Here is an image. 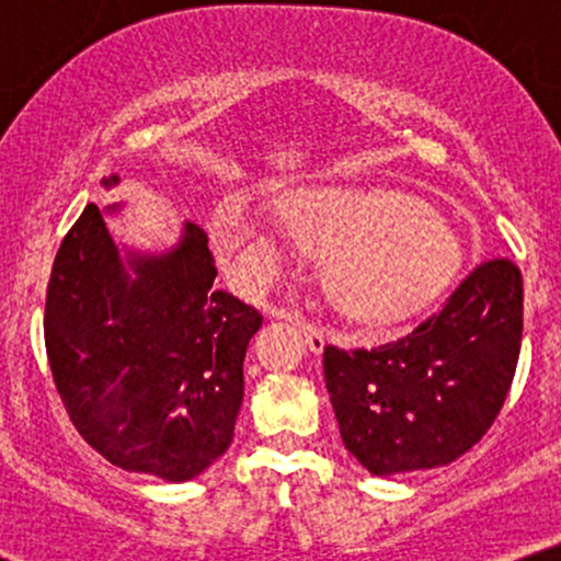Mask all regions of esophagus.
Masks as SVG:
<instances>
[{"instance_id":"esophagus-1","label":"esophagus","mask_w":561,"mask_h":561,"mask_svg":"<svg viewBox=\"0 0 561 561\" xmlns=\"http://www.w3.org/2000/svg\"><path fill=\"white\" fill-rule=\"evenodd\" d=\"M282 317H285L287 321H293L295 327H298V330L302 332V337H306V345L311 347L313 353H321L324 351V345H327V330H321V327H317V324H311V321H306L302 317H298V313H282Z\"/></svg>"}]
</instances>
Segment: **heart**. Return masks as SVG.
<instances>
[{"label": "heart", "mask_w": 561, "mask_h": 561, "mask_svg": "<svg viewBox=\"0 0 561 561\" xmlns=\"http://www.w3.org/2000/svg\"><path fill=\"white\" fill-rule=\"evenodd\" d=\"M214 234L250 282H266L289 234L332 255L327 293L340 313L364 327L403 324L435 300L461 266V242L424 199L382 186H302L285 197V224L244 199H224Z\"/></svg>", "instance_id": "heart-1"}]
</instances>
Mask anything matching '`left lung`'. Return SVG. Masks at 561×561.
<instances>
[{"mask_svg": "<svg viewBox=\"0 0 561 561\" xmlns=\"http://www.w3.org/2000/svg\"><path fill=\"white\" fill-rule=\"evenodd\" d=\"M519 343L523 274L493 259L396 343L327 345V392L345 448L377 478L456 461L499 416Z\"/></svg>", "mask_w": 561, "mask_h": 561, "instance_id": "obj_1", "label": "left lung"}]
</instances>
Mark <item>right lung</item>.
<instances>
[{"instance_id":"obj_1","label":"right lung","mask_w":561,"mask_h":561,"mask_svg":"<svg viewBox=\"0 0 561 561\" xmlns=\"http://www.w3.org/2000/svg\"><path fill=\"white\" fill-rule=\"evenodd\" d=\"M121 179H105L115 186ZM89 203L47 287L44 343L83 440L128 472L186 482L234 437L242 362L263 317L214 287L208 234L186 221L160 253L121 248Z\"/></svg>"}]
</instances>
